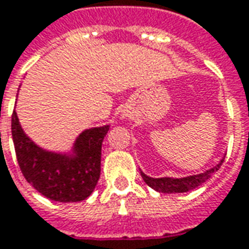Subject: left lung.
Wrapping results in <instances>:
<instances>
[{
  "label": "left lung",
  "instance_id": "obj_1",
  "mask_svg": "<svg viewBox=\"0 0 249 249\" xmlns=\"http://www.w3.org/2000/svg\"><path fill=\"white\" fill-rule=\"evenodd\" d=\"M222 163H223V159L215 167L210 168L201 174L189 175V177H183V178H168V177L151 178V177L145 175L142 171H141V177H142L145 183L156 192H160V193H183V192L192 191V189L200 186L201 183L206 182L215 171H218L221 168Z\"/></svg>",
  "mask_w": 249,
  "mask_h": 249
}]
</instances>
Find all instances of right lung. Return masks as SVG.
<instances>
[{
  "label": "right lung",
  "instance_id": "1",
  "mask_svg": "<svg viewBox=\"0 0 249 249\" xmlns=\"http://www.w3.org/2000/svg\"><path fill=\"white\" fill-rule=\"evenodd\" d=\"M109 126L88 128L75 141L72 153H56L34 144L12 115V138L18 163L27 179L45 197L60 203L88 198L94 191L101 171V145Z\"/></svg>",
  "mask_w": 249,
  "mask_h": 249
}]
</instances>
